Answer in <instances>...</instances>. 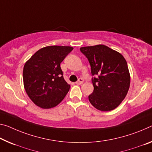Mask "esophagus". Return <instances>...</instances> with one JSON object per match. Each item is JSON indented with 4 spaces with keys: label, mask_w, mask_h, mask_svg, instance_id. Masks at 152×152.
Instances as JSON below:
<instances>
[{
    "label": "esophagus",
    "mask_w": 152,
    "mask_h": 152,
    "mask_svg": "<svg viewBox=\"0 0 152 152\" xmlns=\"http://www.w3.org/2000/svg\"><path fill=\"white\" fill-rule=\"evenodd\" d=\"M83 82H84V80L83 78H79L78 80L76 82V85H81V84L83 83Z\"/></svg>",
    "instance_id": "obj_1"
}]
</instances>
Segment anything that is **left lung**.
<instances>
[{"label":"left lung","instance_id":"8db88e82","mask_svg":"<svg viewBox=\"0 0 152 152\" xmlns=\"http://www.w3.org/2000/svg\"><path fill=\"white\" fill-rule=\"evenodd\" d=\"M80 51L91 66L93 92L89 102L101 111L116 108L129 89L130 74L124 57L107 46L98 45L81 47Z\"/></svg>","mask_w":152,"mask_h":152}]
</instances>
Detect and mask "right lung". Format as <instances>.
<instances>
[{
  "mask_svg": "<svg viewBox=\"0 0 152 152\" xmlns=\"http://www.w3.org/2000/svg\"><path fill=\"white\" fill-rule=\"evenodd\" d=\"M72 50L73 47L65 46L45 47L24 65V88L37 106L43 109L55 107L68 93L70 85L64 80L60 64Z\"/></svg>",
  "mask_w": 152,
  "mask_h": 152,
  "instance_id": "add662e5",
  "label": "right lung"
}]
</instances>
